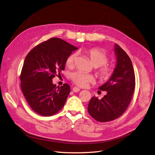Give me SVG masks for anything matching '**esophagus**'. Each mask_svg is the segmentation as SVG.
<instances>
[{"mask_svg":"<svg viewBox=\"0 0 155 155\" xmlns=\"http://www.w3.org/2000/svg\"><path fill=\"white\" fill-rule=\"evenodd\" d=\"M72 91L74 92H78L79 91H80V88H79L76 87H74L72 88Z\"/></svg>","mask_w":155,"mask_h":155,"instance_id":"1","label":"esophagus"}]
</instances>
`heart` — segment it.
Segmentation results:
<instances>
[{
  "label": "heart",
  "instance_id": "heart-1",
  "mask_svg": "<svg viewBox=\"0 0 155 155\" xmlns=\"http://www.w3.org/2000/svg\"><path fill=\"white\" fill-rule=\"evenodd\" d=\"M86 54L88 56L91 62L94 67H99L101 66H102L97 71V74L99 75V76L103 79H109L111 76L113 70H112L111 67L105 65L108 61L106 55L100 50L96 48L87 50ZM76 58V54H72L71 55H70L66 61L67 66L68 67H72L74 64ZM70 77H71L72 81L75 84L81 87H86L89 83L93 82L94 80V78L91 75L83 74L81 72H73Z\"/></svg>",
  "mask_w": 155,
  "mask_h": 155
}]
</instances>
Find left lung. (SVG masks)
Segmentation results:
<instances>
[{
    "label": "left lung",
    "mask_w": 155,
    "mask_h": 155,
    "mask_svg": "<svg viewBox=\"0 0 155 155\" xmlns=\"http://www.w3.org/2000/svg\"><path fill=\"white\" fill-rule=\"evenodd\" d=\"M114 51L116 64L110 78L100 90L107 91L101 100L94 96L88 106L90 115L100 122L118 118L125 111L132 99L135 88V76L132 62L128 55L115 44Z\"/></svg>",
    "instance_id": "1"
}]
</instances>
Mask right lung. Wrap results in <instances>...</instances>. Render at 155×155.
<instances>
[{
	"instance_id": "right-lung-1",
	"label": "right lung",
	"mask_w": 155,
	"mask_h": 155,
	"mask_svg": "<svg viewBox=\"0 0 155 155\" xmlns=\"http://www.w3.org/2000/svg\"><path fill=\"white\" fill-rule=\"evenodd\" d=\"M78 48L59 38L41 43L28 54L21 74V87L27 102L36 113L50 116L63 107L69 85L56 86L52 79L64 70L66 61Z\"/></svg>"
}]
</instances>
